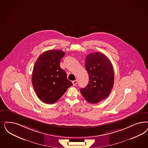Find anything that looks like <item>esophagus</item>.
<instances>
[{
	"mask_svg": "<svg viewBox=\"0 0 148 148\" xmlns=\"http://www.w3.org/2000/svg\"><path fill=\"white\" fill-rule=\"evenodd\" d=\"M77 80H75V81H73V86H75V85H77Z\"/></svg>",
	"mask_w": 148,
	"mask_h": 148,
	"instance_id": "34e87169",
	"label": "esophagus"
}]
</instances>
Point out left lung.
Instances as JSON below:
<instances>
[{
    "label": "left lung",
    "instance_id": "8db88e82",
    "mask_svg": "<svg viewBox=\"0 0 148 148\" xmlns=\"http://www.w3.org/2000/svg\"><path fill=\"white\" fill-rule=\"evenodd\" d=\"M85 66L89 82L80 92L87 101L96 104L108 97L112 91L114 82L113 66L107 57L98 52L86 56Z\"/></svg>",
    "mask_w": 148,
    "mask_h": 148
}]
</instances>
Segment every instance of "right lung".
<instances>
[{
    "mask_svg": "<svg viewBox=\"0 0 148 148\" xmlns=\"http://www.w3.org/2000/svg\"><path fill=\"white\" fill-rule=\"evenodd\" d=\"M65 52L51 50L41 54L33 70L32 84L38 97L47 104L57 101L73 84L60 67Z\"/></svg>",
    "mask_w": 148,
    "mask_h": 148,
    "instance_id": "add662e5",
    "label": "right lung"
}]
</instances>
